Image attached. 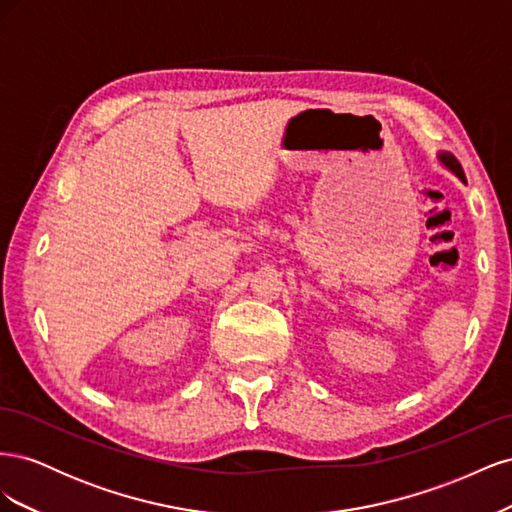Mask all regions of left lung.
Returning a JSON list of instances; mask_svg holds the SVG:
<instances>
[{"instance_id": "1", "label": "left lung", "mask_w": 512, "mask_h": 512, "mask_svg": "<svg viewBox=\"0 0 512 512\" xmlns=\"http://www.w3.org/2000/svg\"><path fill=\"white\" fill-rule=\"evenodd\" d=\"M442 162L453 170V173L461 179V181H466V175H463V168H461V164H459V160L455 158V156H451V153H442Z\"/></svg>"}]
</instances>
